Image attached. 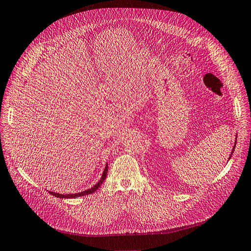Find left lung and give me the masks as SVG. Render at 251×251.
Returning a JSON list of instances; mask_svg holds the SVG:
<instances>
[{
	"label": "left lung",
	"mask_w": 251,
	"mask_h": 251,
	"mask_svg": "<svg viewBox=\"0 0 251 251\" xmlns=\"http://www.w3.org/2000/svg\"><path fill=\"white\" fill-rule=\"evenodd\" d=\"M235 146H236V144H235ZM235 146H234V148H233V150H232V153H230V156H232V154H233V152H234V149H235ZM230 156L228 157V159L230 158Z\"/></svg>",
	"instance_id": "left-lung-1"
}]
</instances>
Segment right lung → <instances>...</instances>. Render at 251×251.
Instances as JSON below:
<instances>
[{"mask_svg":"<svg viewBox=\"0 0 251 251\" xmlns=\"http://www.w3.org/2000/svg\"><path fill=\"white\" fill-rule=\"evenodd\" d=\"M107 172H108V165L106 164V167H105V170L103 172V175L101 177V179H100V181L93 187H91L87 190H84V192H81V193H78V194H69V195H62V194H57V193H52V192H49L50 194H51L52 196L54 197H57V198H62V199H71V198H76V197H82V196H86V195H91L93 193H95L96 190L101 186V184L104 182V180L106 179V176H107Z\"/></svg>","mask_w":251,"mask_h":251,"instance_id":"1","label":"right lung"}]
</instances>
